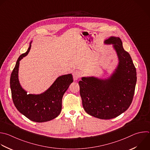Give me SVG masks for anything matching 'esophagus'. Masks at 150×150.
Masks as SVG:
<instances>
[{
  "instance_id": "1",
  "label": "esophagus",
  "mask_w": 150,
  "mask_h": 150,
  "mask_svg": "<svg viewBox=\"0 0 150 150\" xmlns=\"http://www.w3.org/2000/svg\"><path fill=\"white\" fill-rule=\"evenodd\" d=\"M72 75H73V78L74 81H76L79 77H80V73L78 71H74L72 72Z\"/></svg>"
}]
</instances>
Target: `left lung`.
I'll return each mask as SVG.
<instances>
[{"label":"left lung","instance_id":"left-lung-1","mask_svg":"<svg viewBox=\"0 0 150 150\" xmlns=\"http://www.w3.org/2000/svg\"><path fill=\"white\" fill-rule=\"evenodd\" d=\"M104 43L113 45L119 61L117 68L107 79L82 77L79 85L82 106L86 113L99 119L109 120L119 116L129 107L134 95L137 72L120 38L111 36Z\"/></svg>","mask_w":150,"mask_h":150}]
</instances>
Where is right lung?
Returning a JSON list of instances; mask_svg holds the SVG:
<instances>
[{
	"label": "right lung",
	"instance_id": "add662e5",
	"mask_svg": "<svg viewBox=\"0 0 150 150\" xmlns=\"http://www.w3.org/2000/svg\"><path fill=\"white\" fill-rule=\"evenodd\" d=\"M31 43L27 52L18 59L11 74L12 97L15 106L21 114L32 121L43 122L51 121L60 114L63 95L73 82V77L71 74L60 76L44 92L38 95L27 94L19 83L18 71L19 61L29 52Z\"/></svg>",
	"mask_w": 150,
	"mask_h": 150
}]
</instances>
